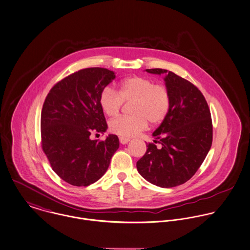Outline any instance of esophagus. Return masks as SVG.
<instances>
[{
	"label": "esophagus",
	"instance_id": "1",
	"mask_svg": "<svg viewBox=\"0 0 250 250\" xmlns=\"http://www.w3.org/2000/svg\"><path fill=\"white\" fill-rule=\"evenodd\" d=\"M119 140H120V143L123 144V145H125V144H127L130 141V139L125 138V137H120Z\"/></svg>",
	"mask_w": 250,
	"mask_h": 250
}]
</instances>
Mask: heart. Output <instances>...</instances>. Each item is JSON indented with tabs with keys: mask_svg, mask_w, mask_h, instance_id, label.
<instances>
[{
	"mask_svg": "<svg viewBox=\"0 0 250 250\" xmlns=\"http://www.w3.org/2000/svg\"><path fill=\"white\" fill-rule=\"evenodd\" d=\"M129 116H119L109 123L113 133L122 137H132L144 130L147 122L158 125L166 118L170 97L165 86L145 77L134 76L122 81L118 92L105 87L100 94V106L108 117L116 116L123 103H130Z\"/></svg>",
	"mask_w": 250,
	"mask_h": 250,
	"instance_id": "obj_1",
	"label": "heart"
}]
</instances>
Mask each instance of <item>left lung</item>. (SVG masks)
Instances as JSON below:
<instances>
[{
	"label": "left lung",
	"mask_w": 250,
	"mask_h": 250,
	"mask_svg": "<svg viewBox=\"0 0 250 250\" xmlns=\"http://www.w3.org/2000/svg\"><path fill=\"white\" fill-rule=\"evenodd\" d=\"M146 71L165 75L170 106L152 133L154 143L161 146L148 143L136 166L139 173L151 184L171 188L187 182L209 152L213 141L211 113L202 93L187 80L164 69Z\"/></svg>",
	"instance_id": "obj_1"
}]
</instances>
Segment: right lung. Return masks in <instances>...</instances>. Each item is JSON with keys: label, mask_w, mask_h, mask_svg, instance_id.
I'll use <instances>...</instances> for the list:
<instances>
[{"label": "right lung", "mask_w": 250, "mask_h": 250, "mask_svg": "<svg viewBox=\"0 0 250 250\" xmlns=\"http://www.w3.org/2000/svg\"><path fill=\"white\" fill-rule=\"evenodd\" d=\"M115 77L105 68L80 70L57 83L44 102L43 151L56 174L73 186L86 187L98 181L119 148L117 135L104 141L91 139L107 129L99 99Z\"/></svg>", "instance_id": "obj_1"}]
</instances>
